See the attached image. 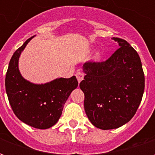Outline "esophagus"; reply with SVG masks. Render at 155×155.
Returning a JSON list of instances; mask_svg holds the SVG:
<instances>
[{
    "label": "esophagus",
    "instance_id": "34e87169",
    "mask_svg": "<svg viewBox=\"0 0 155 155\" xmlns=\"http://www.w3.org/2000/svg\"><path fill=\"white\" fill-rule=\"evenodd\" d=\"M75 76L77 78V81L79 83H81V81L84 79V74L83 72H81V71H78L76 72V74H75Z\"/></svg>",
    "mask_w": 155,
    "mask_h": 155
}]
</instances>
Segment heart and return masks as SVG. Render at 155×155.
I'll use <instances>...</instances> for the list:
<instances>
[{"mask_svg": "<svg viewBox=\"0 0 155 155\" xmlns=\"http://www.w3.org/2000/svg\"><path fill=\"white\" fill-rule=\"evenodd\" d=\"M100 57H101V53H100V52H97V53L95 54V55H94V58H95V59H99Z\"/></svg>", "mask_w": 155, "mask_h": 155, "instance_id": "obj_1", "label": "heart"}]
</instances>
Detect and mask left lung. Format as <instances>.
<instances>
[{
	"label": "left lung",
	"mask_w": 155,
	"mask_h": 155,
	"mask_svg": "<svg viewBox=\"0 0 155 155\" xmlns=\"http://www.w3.org/2000/svg\"><path fill=\"white\" fill-rule=\"evenodd\" d=\"M120 48L104 62H86L80 88L91 124L112 130L130 121L136 113L144 91V74L137 51L123 39L113 37Z\"/></svg>",
	"instance_id": "left-lung-1"
}]
</instances>
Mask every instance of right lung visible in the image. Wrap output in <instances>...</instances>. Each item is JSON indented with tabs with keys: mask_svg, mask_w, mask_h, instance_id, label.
<instances>
[{
	"mask_svg": "<svg viewBox=\"0 0 155 155\" xmlns=\"http://www.w3.org/2000/svg\"><path fill=\"white\" fill-rule=\"evenodd\" d=\"M32 36L15 51L5 75V91L13 112L23 123L46 130L60 119L64 103L78 86L75 76L57 78L45 84L25 80L19 71V58Z\"/></svg>",
	"mask_w": 155,
	"mask_h": 155,
	"instance_id": "right-lung-1",
	"label": "right lung"
}]
</instances>
